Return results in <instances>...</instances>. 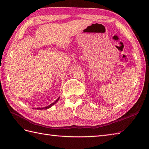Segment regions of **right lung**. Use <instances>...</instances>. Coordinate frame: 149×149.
<instances>
[{
	"instance_id": "add662e5",
	"label": "right lung",
	"mask_w": 149,
	"mask_h": 149,
	"mask_svg": "<svg viewBox=\"0 0 149 149\" xmlns=\"http://www.w3.org/2000/svg\"><path fill=\"white\" fill-rule=\"evenodd\" d=\"M59 97L58 98V99H57V100L55 101L54 102H53V103H52L51 104H50L49 106H47V107H38V108H36V109H49V107H51L52 106H53L54 104H56L57 102H58V100H59Z\"/></svg>"
}]
</instances>
